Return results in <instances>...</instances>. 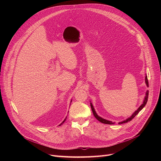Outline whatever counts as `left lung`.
<instances>
[{
    "mask_svg": "<svg viewBox=\"0 0 161 161\" xmlns=\"http://www.w3.org/2000/svg\"><path fill=\"white\" fill-rule=\"evenodd\" d=\"M145 83H146L147 86L148 87V78H147V75H146V76H145ZM148 90H147V91L146 92L145 97V98H144V100H143V102L142 104L138 108H137V110H136V111L133 113V114H132V115H131L130 117H129L128 119H127L126 120H124V121H122V122H119V124H125V123H127V122L130 121L132 119H133L136 116V114H138V113L145 106V105H146V104H147V101H148ZM90 106H91L92 110V112H93V114H94V117H96V119H97V120H99V121L101 122V123L105 124H114V122H112L111 121L106 120V119H103V118L99 117V116L98 115V114H97L96 111H95V109H94V106H93V104H92V103H90Z\"/></svg>",
    "mask_w": 161,
    "mask_h": 161,
    "instance_id": "8db88e82",
    "label": "left lung"
}]
</instances>
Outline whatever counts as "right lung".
I'll list each match as a JSON object with an SVG mask.
<instances>
[{
    "label": "right lung",
    "mask_w": 161,
    "mask_h": 161,
    "mask_svg": "<svg viewBox=\"0 0 161 161\" xmlns=\"http://www.w3.org/2000/svg\"><path fill=\"white\" fill-rule=\"evenodd\" d=\"M71 102H72V100H71ZM66 119H67V117H65V119H64V121H63V122H62V123H61V124H60V125H59V126H60V125H62V124H64V122H65V120H66Z\"/></svg>",
    "instance_id": "1"
}]
</instances>
